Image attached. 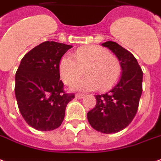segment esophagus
I'll return each instance as SVG.
<instances>
[{"label":"esophagus","mask_w":161,"mask_h":161,"mask_svg":"<svg viewBox=\"0 0 161 161\" xmlns=\"http://www.w3.org/2000/svg\"><path fill=\"white\" fill-rule=\"evenodd\" d=\"M84 97H85V95L84 94H80V93H77V94H75L76 98H83Z\"/></svg>","instance_id":"1"}]
</instances>
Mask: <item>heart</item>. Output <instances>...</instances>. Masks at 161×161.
I'll return each mask as SVG.
<instances>
[{"mask_svg": "<svg viewBox=\"0 0 161 161\" xmlns=\"http://www.w3.org/2000/svg\"><path fill=\"white\" fill-rule=\"evenodd\" d=\"M86 69L84 78L77 80ZM59 70L63 81L70 84L74 91L90 92L98 88L106 91L112 87L120 78L122 68L118 59L101 46L92 45L79 48L74 56L66 54L60 61Z\"/></svg>", "mask_w": 161, "mask_h": 161, "instance_id": "b5f03b06", "label": "heart"}]
</instances>
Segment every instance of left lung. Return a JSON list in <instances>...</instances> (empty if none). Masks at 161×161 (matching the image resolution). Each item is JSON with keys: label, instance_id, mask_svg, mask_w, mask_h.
<instances>
[{"label": "left lung", "instance_id": "8db88e82", "mask_svg": "<svg viewBox=\"0 0 161 161\" xmlns=\"http://www.w3.org/2000/svg\"><path fill=\"white\" fill-rule=\"evenodd\" d=\"M102 45L118 57L122 75L111 90L95 96L96 106L87 112V119L101 133H117L127 127L136 114L142 92L143 73L136 57L118 43L107 41Z\"/></svg>", "mask_w": 161, "mask_h": 161}]
</instances>
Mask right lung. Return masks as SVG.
Instances as JSON below:
<instances>
[{
  "instance_id": "obj_1",
  "label": "right lung",
  "mask_w": 161,
  "mask_h": 161,
  "mask_svg": "<svg viewBox=\"0 0 161 161\" xmlns=\"http://www.w3.org/2000/svg\"><path fill=\"white\" fill-rule=\"evenodd\" d=\"M72 45L46 41L22 58L15 75V97L22 117L31 127L50 131L63 123L73 93L63 91L59 64Z\"/></svg>"
}]
</instances>
